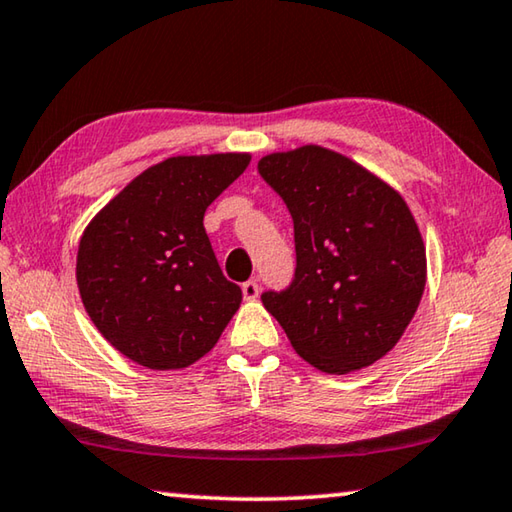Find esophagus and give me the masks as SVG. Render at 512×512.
<instances>
[{
  "label": "esophagus",
  "mask_w": 512,
  "mask_h": 512,
  "mask_svg": "<svg viewBox=\"0 0 512 512\" xmlns=\"http://www.w3.org/2000/svg\"><path fill=\"white\" fill-rule=\"evenodd\" d=\"M241 291H244V298L246 300H255L259 296V284L257 280H248L241 284Z\"/></svg>",
  "instance_id": "obj_1"
}]
</instances>
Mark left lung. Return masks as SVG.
<instances>
[{
    "mask_svg": "<svg viewBox=\"0 0 512 512\" xmlns=\"http://www.w3.org/2000/svg\"><path fill=\"white\" fill-rule=\"evenodd\" d=\"M287 203L296 277L262 302L302 359L348 375L395 348L427 284V250L400 192L345 155L307 144L264 155Z\"/></svg>",
    "mask_w": 512,
    "mask_h": 512,
    "instance_id": "obj_1",
    "label": "left lung"
}]
</instances>
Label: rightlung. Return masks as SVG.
Masks as SVG:
<instances>
[{"label":"right lung","mask_w":512,"mask_h":512,"mask_svg":"<svg viewBox=\"0 0 512 512\" xmlns=\"http://www.w3.org/2000/svg\"><path fill=\"white\" fill-rule=\"evenodd\" d=\"M250 153L176 155L133 178L83 230L76 284L103 339L140 366L205 357L241 305L203 216Z\"/></svg>","instance_id":"right-lung-1"}]
</instances>
